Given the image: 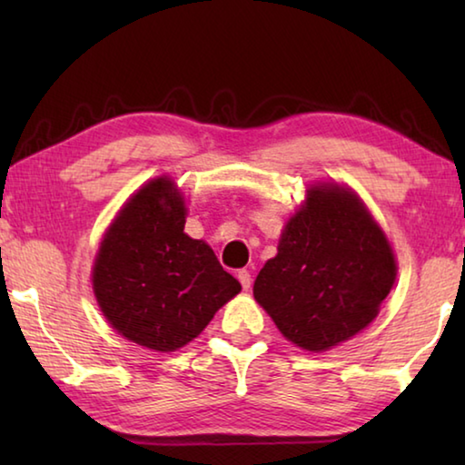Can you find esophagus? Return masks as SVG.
<instances>
[{
    "instance_id": "1",
    "label": "esophagus",
    "mask_w": 465,
    "mask_h": 465,
    "mask_svg": "<svg viewBox=\"0 0 465 465\" xmlns=\"http://www.w3.org/2000/svg\"><path fill=\"white\" fill-rule=\"evenodd\" d=\"M238 281H240L242 289H243V291H248V289H250V285H252V274H250V271H246V269L238 271Z\"/></svg>"
}]
</instances>
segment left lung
Listing matches in <instances>:
<instances>
[{
    "mask_svg": "<svg viewBox=\"0 0 465 465\" xmlns=\"http://www.w3.org/2000/svg\"><path fill=\"white\" fill-rule=\"evenodd\" d=\"M396 281L383 232L349 191L316 186L289 219L254 297L291 342L326 351L371 322Z\"/></svg>",
    "mask_w": 465,
    "mask_h": 465,
    "instance_id": "obj_1",
    "label": "left lung"
}]
</instances>
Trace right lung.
Here are the masks:
<instances>
[{
  "label": "right lung",
  "instance_id": "right-lung-1",
  "mask_svg": "<svg viewBox=\"0 0 465 465\" xmlns=\"http://www.w3.org/2000/svg\"><path fill=\"white\" fill-rule=\"evenodd\" d=\"M184 213L172 180L145 184L110 225L94 264L102 313L153 351L191 342L242 289L207 243L184 233Z\"/></svg>",
  "mask_w": 465,
  "mask_h": 465
}]
</instances>
